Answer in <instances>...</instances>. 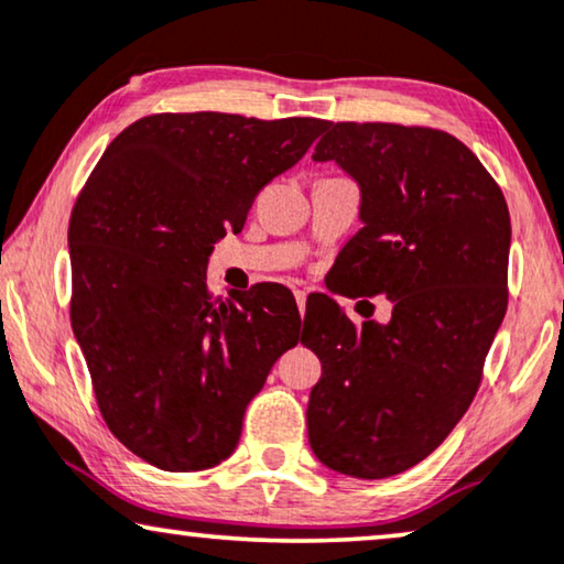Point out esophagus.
Listing matches in <instances>:
<instances>
[{"mask_svg":"<svg viewBox=\"0 0 564 564\" xmlns=\"http://www.w3.org/2000/svg\"><path fill=\"white\" fill-rule=\"evenodd\" d=\"M294 296H296L299 312H302V314H304V310H306V291H304V289H296V291H294Z\"/></svg>","mask_w":564,"mask_h":564,"instance_id":"1","label":"esophagus"}]
</instances>
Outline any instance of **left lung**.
<instances>
[{
  "label": "left lung",
  "mask_w": 564,
  "mask_h": 564,
  "mask_svg": "<svg viewBox=\"0 0 564 564\" xmlns=\"http://www.w3.org/2000/svg\"><path fill=\"white\" fill-rule=\"evenodd\" d=\"M312 160L335 162L360 193L340 291L384 294L392 317L356 327L329 296L306 302L302 343L322 364L310 446L340 475L384 479L433 454L475 400L508 306V206L446 131L327 123Z\"/></svg>",
  "instance_id": "obj_1"
}]
</instances>
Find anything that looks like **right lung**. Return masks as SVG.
Listing matches in <instances>:
<instances>
[{"label": "right lung", "mask_w": 564, "mask_h": 564, "mask_svg": "<svg viewBox=\"0 0 564 564\" xmlns=\"http://www.w3.org/2000/svg\"><path fill=\"white\" fill-rule=\"evenodd\" d=\"M327 120L160 112L120 131L69 221L72 329L112 435L156 469L227 459L247 404L299 343L278 283L212 299L214 245Z\"/></svg>", "instance_id": "add662e5"}]
</instances>
